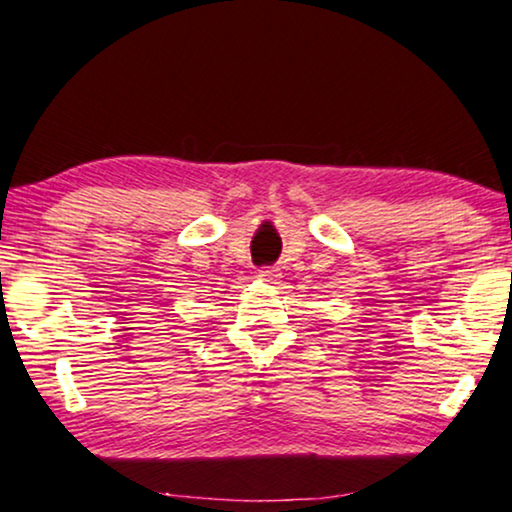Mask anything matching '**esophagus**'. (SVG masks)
<instances>
[{
    "mask_svg": "<svg viewBox=\"0 0 512 512\" xmlns=\"http://www.w3.org/2000/svg\"><path fill=\"white\" fill-rule=\"evenodd\" d=\"M258 278H263V280H275V278H278V270H273L270 266H266V268L258 270Z\"/></svg>",
    "mask_w": 512,
    "mask_h": 512,
    "instance_id": "obj_1",
    "label": "esophagus"
}]
</instances>
